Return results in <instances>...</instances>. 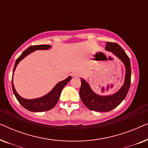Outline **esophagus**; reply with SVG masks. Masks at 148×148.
I'll return each instance as SVG.
<instances>
[{
    "mask_svg": "<svg viewBox=\"0 0 148 148\" xmlns=\"http://www.w3.org/2000/svg\"><path fill=\"white\" fill-rule=\"evenodd\" d=\"M79 73H77V72H74V73H72V76L73 77H79Z\"/></svg>",
    "mask_w": 148,
    "mask_h": 148,
    "instance_id": "esophagus-1",
    "label": "esophagus"
}]
</instances>
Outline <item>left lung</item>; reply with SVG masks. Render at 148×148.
I'll return each mask as SVG.
<instances>
[{
	"instance_id": "1",
	"label": "left lung",
	"mask_w": 148,
	"mask_h": 148,
	"mask_svg": "<svg viewBox=\"0 0 148 148\" xmlns=\"http://www.w3.org/2000/svg\"><path fill=\"white\" fill-rule=\"evenodd\" d=\"M105 49L112 52L123 62L125 66V77L123 86L118 92L108 96H100L95 93L84 79H81L79 90L81 100L88 109L96 112H108L119 106L126 97L131 85V69L130 59L118 44L106 42Z\"/></svg>"
}]
</instances>
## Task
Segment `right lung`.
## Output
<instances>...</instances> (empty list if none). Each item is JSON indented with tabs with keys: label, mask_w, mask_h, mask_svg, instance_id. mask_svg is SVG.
<instances>
[{
	"label": "right lung",
	"mask_w": 148,
	"mask_h": 148,
	"mask_svg": "<svg viewBox=\"0 0 148 148\" xmlns=\"http://www.w3.org/2000/svg\"><path fill=\"white\" fill-rule=\"evenodd\" d=\"M50 48H51V46L50 45H36L30 46V47L27 48L25 50H24L23 53L16 60L15 66H14L13 68V77L16 66H17L19 62L22 59H23L25 56H27L28 54H31L32 52H34L36 50H48ZM71 79V76L68 77L64 80L58 82L54 87V88L49 93L46 94L45 96L40 97V98H38L31 99V100H28V99L22 98V97L20 96L17 94V92H16L15 89V87H14L13 78H12V88H13V93L15 94L17 100H18V102L25 109H27V110L29 111H32V112H44V111H48L50 110V109H52L55 106L56 103L58 102V100H59L62 90Z\"/></svg>",
	"instance_id": "1"
}]
</instances>
